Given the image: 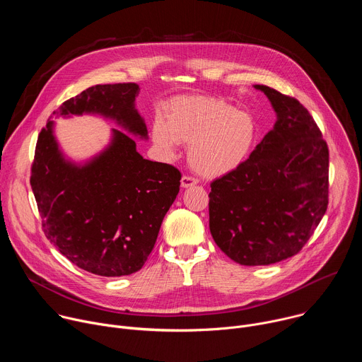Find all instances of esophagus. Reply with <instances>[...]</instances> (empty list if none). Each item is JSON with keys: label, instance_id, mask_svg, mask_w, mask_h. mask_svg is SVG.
Listing matches in <instances>:
<instances>
[{"label": "esophagus", "instance_id": "34e87169", "mask_svg": "<svg viewBox=\"0 0 362 362\" xmlns=\"http://www.w3.org/2000/svg\"><path fill=\"white\" fill-rule=\"evenodd\" d=\"M194 185H197V180L194 177H190V176H183L182 180H180L182 187H192Z\"/></svg>", "mask_w": 362, "mask_h": 362}]
</instances>
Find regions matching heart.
I'll return each instance as SVG.
<instances>
[{
	"label": "heart",
	"mask_w": 362,
	"mask_h": 362,
	"mask_svg": "<svg viewBox=\"0 0 362 362\" xmlns=\"http://www.w3.org/2000/svg\"><path fill=\"white\" fill-rule=\"evenodd\" d=\"M257 126L252 115L208 95L173 98L166 119L151 123V140L165 156L180 143L190 144L189 163L202 176L219 177L243 165L255 147Z\"/></svg>",
	"instance_id": "1"
}]
</instances>
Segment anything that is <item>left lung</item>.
Returning <instances> with one entry per match:
<instances>
[{"instance_id":"1","label":"left lung","mask_w":362,"mask_h":362,"mask_svg":"<svg viewBox=\"0 0 362 362\" xmlns=\"http://www.w3.org/2000/svg\"><path fill=\"white\" fill-rule=\"evenodd\" d=\"M276 113L274 129L233 172L212 182L209 228L232 261L281 262L311 238L328 206L327 141L296 98L255 84Z\"/></svg>"}]
</instances>
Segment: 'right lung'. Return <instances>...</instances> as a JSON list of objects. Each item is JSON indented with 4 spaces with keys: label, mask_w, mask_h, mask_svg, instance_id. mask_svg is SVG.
<instances>
[{
    "label": "right lung",
    "mask_w": 362,
    "mask_h": 362,
    "mask_svg": "<svg viewBox=\"0 0 362 362\" xmlns=\"http://www.w3.org/2000/svg\"><path fill=\"white\" fill-rule=\"evenodd\" d=\"M134 83L97 84L64 101L53 115H93L113 120L110 141L84 162L67 158L48 120L38 134L31 168L47 239L78 268L100 276H124L141 269L175 202L180 172L143 159L129 134L147 140L136 109Z\"/></svg>",
    "instance_id": "right-lung-1"
}]
</instances>
